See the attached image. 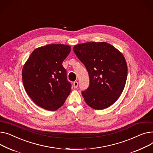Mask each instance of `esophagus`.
<instances>
[{"mask_svg": "<svg viewBox=\"0 0 153 153\" xmlns=\"http://www.w3.org/2000/svg\"><path fill=\"white\" fill-rule=\"evenodd\" d=\"M78 86V82H77V81H75V82H74L73 83V87L74 88H76Z\"/></svg>", "mask_w": 153, "mask_h": 153, "instance_id": "34e87169", "label": "esophagus"}]
</instances>
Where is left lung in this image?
<instances>
[{
    "label": "left lung",
    "instance_id": "8db88e82",
    "mask_svg": "<svg viewBox=\"0 0 153 153\" xmlns=\"http://www.w3.org/2000/svg\"><path fill=\"white\" fill-rule=\"evenodd\" d=\"M73 50L89 75V87L82 92L86 103L98 110L114 104L127 80V65L123 54L106 42L77 44Z\"/></svg>",
    "mask_w": 153,
    "mask_h": 153
}]
</instances>
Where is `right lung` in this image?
Returning a JSON list of instances; mask_svg holds the SVG:
<instances>
[{
	"label": "right lung",
	"instance_id": "right-lung-1",
	"mask_svg": "<svg viewBox=\"0 0 153 153\" xmlns=\"http://www.w3.org/2000/svg\"><path fill=\"white\" fill-rule=\"evenodd\" d=\"M71 52V46L48 44L36 48L22 69V79L27 94L39 107L56 111L69 96L71 83L62 65Z\"/></svg>",
	"mask_w": 153,
	"mask_h": 153
}]
</instances>
